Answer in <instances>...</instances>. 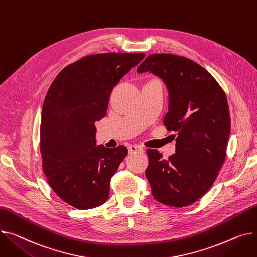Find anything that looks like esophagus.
Returning <instances> with one entry per match:
<instances>
[{"mask_svg":"<svg viewBox=\"0 0 257 257\" xmlns=\"http://www.w3.org/2000/svg\"><path fill=\"white\" fill-rule=\"evenodd\" d=\"M128 151H129V153H130V154H132V153H138V152L142 153V152H144V148H143V147H141V146L131 145V146H129V147H128Z\"/></svg>","mask_w":257,"mask_h":257,"instance_id":"34e87169","label":"esophagus"}]
</instances>
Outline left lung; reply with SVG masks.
Wrapping results in <instances>:
<instances>
[{
    "label": "left lung",
    "mask_w": 257,
    "mask_h": 257,
    "mask_svg": "<svg viewBox=\"0 0 257 257\" xmlns=\"http://www.w3.org/2000/svg\"><path fill=\"white\" fill-rule=\"evenodd\" d=\"M148 71L166 84L169 104L163 124L177 139L168 159L147 150L146 177L157 201L190 206L208 192L225 161L230 132L226 95L210 72L185 57L150 55L138 68L139 73Z\"/></svg>",
    "instance_id": "left-lung-1"
}]
</instances>
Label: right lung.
<instances>
[{
    "instance_id": "obj_1",
    "label": "right lung",
    "mask_w": 257,
    "mask_h": 257,
    "mask_svg": "<svg viewBox=\"0 0 257 257\" xmlns=\"http://www.w3.org/2000/svg\"><path fill=\"white\" fill-rule=\"evenodd\" d=\"M145 56H85L66 66L47 91L40 125L42 168L51 189L78 210L107 200L110 180L127 156L124 146L96 145L95 122L106 115L116 83Z\"/></svg>"
}]
</instances>
